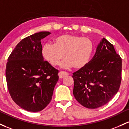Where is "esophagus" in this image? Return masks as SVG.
Segmentation results:
<instances>
[{
    "instance_id": "34e87169",
    "label": "esophagus",
    "mask_w": 129,
    "mask_h": 129,
    "mask_svg": "<svg viewBox=\"0 0 129 129\" xmlns=\"http://www.w3.org/2000/svg\"><path fill=\"white\" fill-rule=\"evenodd\" d=\"M69 75V74L66 72H63V71H61L59 73V78H63V77H66Z\"/></svg>"
}]
</instances>
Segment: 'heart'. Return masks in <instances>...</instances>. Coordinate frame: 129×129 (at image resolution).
<instances>
[{
	"mask_svg": "<svg viewBox=\"0 0 129 129\" xmlns=\"http://www.w3.org/2000/svg\"><path fill=\"white\" fill-rule=\"evenodd\" d=\"M93 43L88 38L63 35L57 38L55 44L47 43L43 47V55L52 66H56L63 60L64 68L80 69L87 65L93 52Z\"/></svg>",
	"mask_w": 129,
	"mask_h": 129,
	"instance_id": "heart-1",
	"label": "heart"
}]
</instances>
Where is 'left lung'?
Instances as JSON below:
<instances>
[{"instance_id": "1", "label": "left lung", "mask_w": 129, "mask_h": 129, "mask_svg": "<svg viewBox=\"0 0 129 129\" xmlns=\"http://www.w3.org/2000/svg\"><path fill=\"white\" fill-rule=\"evenodd\" d=\"M122 66L120 56L103 38L93 59L85 67L73 73V94L77 101L89 109L109 102L120 88Z\"/></svg>"}]
</instances>
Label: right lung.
Segmentation results:
<instances>
[{"label":"right lung","mask_w":129,"mask_h":129,"mask_svg":"<svg viewBox=\"0 0 129 129\" xmlns=\"http://www.w3.org/2000/svg\"><path fill=\"white\" fill-rule=\"evenodd\" d=\"M51 33H36L23 39L8 58L7 88L15 103L25 110L38 112L52 100L59 70L44 60L41 40Z\"/></svg>","instance_id":"add662e5"}]
</instances>
